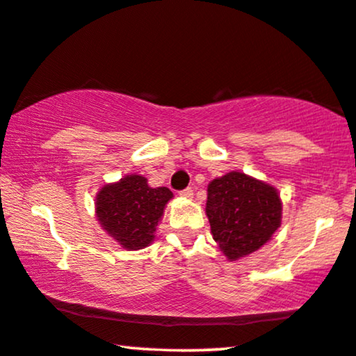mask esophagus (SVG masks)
I'll return each instance as SVG.
<instances>
[{"label":"esophagus","instance_id":"esophagus-1","mask_svg":"<svg viewBox=\"0 0 356 356\" xmlns=\"http://www.w3.org/2000/svg\"><path fill=\"white\" fill-rule=\"evenodd\" d=\"M179 195L184 197V199H191V197L194 195V191H193V188H186L183 191H179Z\"/></svg>","mask_w":356,"mask_h":356}]
</instances>
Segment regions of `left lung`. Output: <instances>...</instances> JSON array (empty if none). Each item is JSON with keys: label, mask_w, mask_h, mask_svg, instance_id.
<instances>
[{"label": "left lung", "mask_w": 356, "mask_h": 356, "mask_svg": "<svg viewBox=\"0 0 356 356\" xmlns=\"http://www.w3.org/2000/svg\"><path fill=\"white\" fill-rule=\"evenodd\" d=\"M205 213L229 261L245 258L272 238L282 224V200L273 186L240 172L210 181Z\"/></svg>", "instance_id": "obj_1"}]
</instances>
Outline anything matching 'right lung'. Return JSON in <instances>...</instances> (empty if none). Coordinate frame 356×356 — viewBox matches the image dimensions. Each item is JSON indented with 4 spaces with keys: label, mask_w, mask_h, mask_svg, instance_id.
<instances>
[{
    "label": "right lung",
    "mask_w": 356,
    "mask_h": 356,
    "mask_svg": "<svg viewBox=\"0 0 356 356\" xmlns=\"http://www.w3.org/2000/svg\"><path fill=\"white\" fill-rule=\"evenodd\" d=\"M172 197L168 188H149L141 175H127L98 191L97 220L122 248L141 250L154 240L156 226Z\"/></svg>",
    "instance_id": "obj_1"
}]
</instances>
